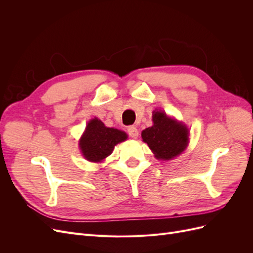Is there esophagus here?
<instances>
[{
    "instance_id": "34e87169",
    "label": "esophagus",
    "mask_w": 253,
    "mask_h": 253,
    "mask_svg": "<svg viewBox=\"0 0 253 253\" xmlns=\"http://www.w3.org/2000/svg\"><path fill=\"white\" fill-rule=\"evenodd\" d=\"M127 133H128L129 136L132 137V138H137V137H138V134H139L138 129H137V127L134 126H131L127 127Z\"/></svg>"
}]
</instances>
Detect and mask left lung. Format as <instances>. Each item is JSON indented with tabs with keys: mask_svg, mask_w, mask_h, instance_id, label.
<instances>
[{
	"mask_svg": "<svg viewBox=\"0 0 253 253\" xmlns=\"http://www.w3.org/2000/svg\"><path fill=\"white\" fill-rule=\"evenodd\" d=\"M153 126L143 129L142 140L149 145L156 158L170 160L186 150L189 142V129L163 111L153 112Z\"/></svg>",
	"mask_w": 253,
	"mask_h": 253,
	"instance_id": "obj_1",
	"label": "left lung"
}]
</instances>
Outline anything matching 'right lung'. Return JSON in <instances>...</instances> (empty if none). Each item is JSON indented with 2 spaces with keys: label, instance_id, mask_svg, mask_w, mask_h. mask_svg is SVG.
<instances>
[{
  "label": "right lung",
  "instance_id": "1",
  "mask_svg": "<svg viewBox=\"0 0 253 253\" xmlns=\"http://www.w3.org/2000/svg\"><path fill=\"white\" fill-rule=\"evenodd\" d=\"M127 135L120 129L106 127L98 118L91 119L79 141L84 158L91 163H101L110 156L115 145L126 140Z\"/></svg>",
  "mask_w": 253,
  "mask_h": 253
}]
</instances>
